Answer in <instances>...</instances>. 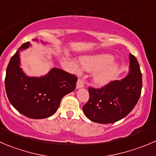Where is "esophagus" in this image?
<instances>
[{
	"label": "esophagus",
	"mask_w": 156,
	"mask_h": 156,
	"mask_svg": "<svg viewBox=\"0 0 156 156\" xmlns=\"http://www.w3.org/2000/svg\"><path fill=\"white\" fill-rule=\"evenodd\" d=\"M84 84H85V83H84L83 80L79 79L76 83V88H82V87H84Z\"/></svg>",
	"instance_id": "obj_1"
}]
</instances>
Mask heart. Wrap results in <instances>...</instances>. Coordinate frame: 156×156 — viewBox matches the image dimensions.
<instances>
[{
	"instance_id": "1",
	"label": "heart",
	"mask_w": 156,
	"mask_h": 156,
	"mask_svg": "<svg viewBox=\"0 0 156 156\" xmlns=\"http://www.w3.org/2000/svg\"><path fill=\"white\" fill-rule=\"evenodd\" d=\"M112 60L113 57L112 55L103 54L83 58L81 63L83 67L89 71L100 69L94 75V80L99 85H105L110 81L118 68L117 63H110Z\"/></svg>"
}]
</instances>
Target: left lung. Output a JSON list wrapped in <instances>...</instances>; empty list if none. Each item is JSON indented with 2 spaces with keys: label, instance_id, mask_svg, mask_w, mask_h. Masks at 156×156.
Returning <instances> with one entry per match:
<instances>
[{
  "label": "left lung",
  "instance_id": "8db88e82",
  "mask_svg": "<svg viewBox=\"0 0 156 156\" xmlns=\"http://www.w3.org/2000/svg\"><path fill=\"white\" fill-rule=\"evenodd\" d=\"M129 73L121 80L111 81L100 89L89 87L90 99L83 106L86 116L98 123L108 124L123 119L140 97L142 73L137 59L129 53Z\"/></svg>",
  "mask_w": 156,
  "mask_h": 156
}]
</instances>
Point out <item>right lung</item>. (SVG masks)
Listing matches in <instances>:
<instances>
[{
  "label": "right lung",
  "mask_w": 156,
  "mask_h": 156,
  "mask_svg": "<svg viewBox=\"0 0 156 156\" xmlns=\"http://www.w3.org/2000/svg\"><path fill=\"white\" fill-rule=\"evenodd\" d=\"M30 46V42L22 44L10 59L6 70V93L11 105L23 115L47 118L57 112L62 98L75 90L77 76L58 68H52L43 76H27L20 66V51Z\"/></svg>",
  "instance_id": "add662e5"
}]
</instances>
